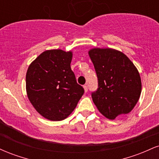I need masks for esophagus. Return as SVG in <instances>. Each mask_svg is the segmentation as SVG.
<instances>
[{
	"label": "esophagus",
	"mask_w": 159,
	"mask_h": 159,
	"mask_svg": "<svg viewBox=\"0 0 159 159\" xmlns=\"http://www.w3.org/2000/svg\"><path fill=\"white\" fill-rule=\"evenodd\" d=\"M84 89L85 93H87V91H88V87H87V84L84 85Z\"/></svg>",
	"instance_id": "34e87169"
}]
</instances>
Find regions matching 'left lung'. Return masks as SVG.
<instances>
[{"label":"left lung","instance_id":"8db88e82","mask_svg":"<svg viewBox=\"0 0 159 159\" xmlns=\"http://www.w3.org/2000/svg\"><path fill=\"white\" fill-rule=\"evenodd\" d=\"M89 55L98 78V89L92 93L98 110L110 120L129 114L141 93L138 69L126 55L115 49L93 48Z\"/></svg>","mask_w":159,"mask_h":159}]
</instances>
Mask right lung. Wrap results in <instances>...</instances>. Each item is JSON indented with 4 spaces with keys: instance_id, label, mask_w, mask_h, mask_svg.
Wrapping results in <instances>:
<instances>
[{
    "instance_id": "1",
    "label": "right lung",
    "mask_w": 159,
    "mask_h": 159,
    "mask_svg": "<svg viewBox=\"0 0 159 159\" xmlns=\"http://www.w3.org/2000/svg\"><path fill=\"white\" fill-rule=\"evenodd\" d=\"M72 58V52L48 50L27 69V97L39 114L52 121L66 119L84 93L71 69Z\"/></svg>"
}]
</instances>
